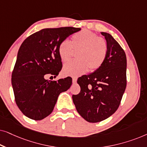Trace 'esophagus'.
Wrapping results in <instances>:
<instances>
[{"mask_svg": "<svg viewBox=\"0 0 147 147\" xmlns=\"http://www.w3.org/2000/svg\"><path fill=\"white\" fill-rule=\"evenodd\" d=\"M72 82H73V83H76V82H77V78H75V77H73L72 78Z\"/></svg>", "mask_w": 147, "mask_h": 147, "instance_id": "1", "label": "esophagus"}]
</instances>
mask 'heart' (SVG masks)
I'll return each mask as SVG.
<instances>
[{"instance_id":"heart-1","label":"heart","mask_w":147,"mask_h":147,"mask_svg":"<svg viewBox=\"0 0 147 147\" xmlns=\"http://www.w3.org/2000/svg\"><path fill=\"white\" fill-rule=\"evenodd\" d=\"M79 50L77 59L66 63L63 73L66 76H79L86 73L88 69L94 71L101 67L108 53V44L106 40L89 30H82L74 34L71 43L63 40L58 47V55L63 62L71 58L73 52Z\"/></svg>"}]
</instances>
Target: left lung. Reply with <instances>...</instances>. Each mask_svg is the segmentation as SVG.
Segmentation results:
<instances>
[{"mask_svg": "<svg viewBox=\"0 0 147 147\" xmlns=\"http://www.w3.org/2000/svg\"><path fill=\"white\" fill-rule=\"evenodd\" d=\"M100 33L108 44L105 61L94 72L78 78L81 91L72 96L78 113L93 123L106 119L117 110L126 86L125 52L110 34Z\"/></svg>", "mask_w": 147, "mask_h": 147, "instance_id": "8db88e82", "label": "left lung"}]
</instances>
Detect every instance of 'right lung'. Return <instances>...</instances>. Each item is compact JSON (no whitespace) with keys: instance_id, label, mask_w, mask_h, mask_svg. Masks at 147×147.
<instances>
[{"instance_id":"1","label":"right lung","mask_w":147,"mask_h":147,"mask_svg":"<svg viewBox=\"0 0 147 147\" xmlns=\"http://www.w3.org/2000/svg\"><path fill=\"white\" fill-rule=\"evenodd\" d=\"M80 30L71 27L43 29L21 44L11 82L16 104L27 117L35 120L47 117L53 111L59 94L71 87V78L48 81L44 77L48 74H59L62 67L58 55L59 43Z\"/></svg>"}]
</instances>
